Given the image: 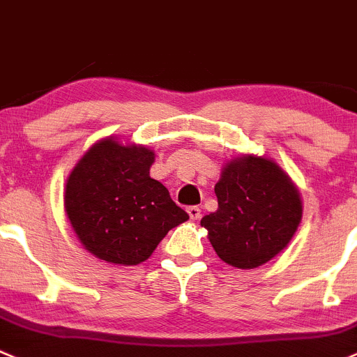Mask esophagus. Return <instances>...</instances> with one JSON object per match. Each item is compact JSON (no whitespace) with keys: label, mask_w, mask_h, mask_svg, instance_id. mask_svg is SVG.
Segmentation results:
<instances>
[{"label":"esophagus","mask_w":357,"mask_h":357,"mask_svg":"<svg viewBox=\"0 0 357 357\" xmlns=\"http://www.w3.org/2000/svg\"><path fill=\"white\" fill-rule=\"evenodd\" d=\"M187 213H189L190 220H199L201 218L199 206H189V208H187Z\"/></svg>","instance_id":"esophagus-1"}]
</instances>
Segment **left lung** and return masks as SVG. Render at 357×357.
Instances as JSON below:
<instances>
[{"label": "left lung", "instance_id": "left-lung-1", "mask_svg": "<svg viewBox=\"0 0 357 357\" xmlns=\"http://www.w3.org/2000/svg\"><path fill=\"white\" fill-rule=\"evenodd\" d=\"M218 209L201 220L220 259L249 270L287 248L303 218L299 190L275 161L241 156L215 185Z\"/></svg>", "mask_w": 357, "mask_h": 357}]
</instances>
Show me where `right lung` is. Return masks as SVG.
<instances>
[{"label": "right lung", "mask_w": 357, "mask_h": 357, "mask_svg": "<svg viewBox=\"0 0 357 357\" xmlns=\"http://www.w3.org/2000/svg\"><path fill=\"white\" fill-rule=\"evenodd\" d=\"M154 153L98 142L67 180L65 211L84 248L113 264H139L168 230L189 220L161 182L149 177Z\"/></svg>", "instance_id": "right-lung-1"}]
</instances>
